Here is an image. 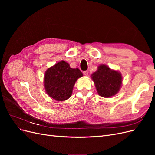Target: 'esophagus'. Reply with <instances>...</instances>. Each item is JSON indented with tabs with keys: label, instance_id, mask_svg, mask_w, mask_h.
I'll return each instance as SVG.
<instances>
[{
	"label": "esophagus",
	"instance_id": "1",
	"mask_svg": "<svg viewBox=\"0 0 155 155\" xmlns=\"http://www.w3.org/2000/svg\"><path fill=\"white\" fill-rule=\"evenodd\" d=\"M83 74L85 75V76H88V72L87 71V70H85V71H83Z\"/></svg>",
	"mask_w": 155,
	"mask_h": 155
}]
</instances>
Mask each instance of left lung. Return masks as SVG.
<instances>
[{
	"label": "left lung",
	"mask_w": 155,
	"mask_h": 155,
	"mask_svg": "<svg viewBox=\"0 0 155 155\" xmlns=\"http://www.w3.org/2000/svg\"><path fill=\"white\" fill-rule=\"evenodd\" d=\"M97 92L100 96L109 97L116 94L122 84L121 74L111 70L105 64H101L97 71L92 74Z\"/></svg>",
	"instance_id": "left-lung-1"
}]
</instances>
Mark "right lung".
<instances>
[{"label": "right lung", "mask_w": 155, "mask_h": 155, "mask_svg": "<svg viewBox=\"0 0 155 155\" xmlns=\"http://www.w3.org/2000/svg\"><path fill=\"white\" fill-rule=\"evenodd\" d=\"M83 76L79 68H72L64 61L46 70L44 86L48 96L57 101L66 100L71 96L75 83Z\"/></svg>", "instance_id": "obj_1"}]
</instances>
